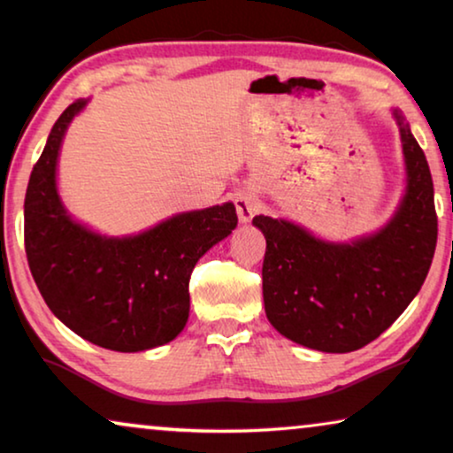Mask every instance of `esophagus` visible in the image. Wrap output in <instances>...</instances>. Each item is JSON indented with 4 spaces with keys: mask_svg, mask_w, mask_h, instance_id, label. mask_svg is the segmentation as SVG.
I'll list each match as a JSON object with an SVG mask.
<instances>
[{
    "mask_svg": "<svg viewBox=\"0 0 453 453\" xmlns=\"http://www.w3.org/2000/svg\"><path fill=\"white\" fill-rule=\"evenodd\" d=\"M234 208H237L239 219L243 220V222H247V220H251L253 214L257 212L259 200H257L256 196H251V194H239L237 197H234Z\"/></svg>",
    "mask_w": 453,
    "mask_h": 453,
    "instance_id": "esophagus-1",
    "label": "esophagus"
}]
</instances>
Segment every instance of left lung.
<instances>
[{
	"instance_id": "left-lung-1",
	"label": "left lung",
	"mask_w": 453,
	"mask_h": 453,
	"mask_svg": "<svg viewBox=\"0 0 453 453\" xmlns=\"http://www.w3.org/2000/svg\"><path fill=\"white\" fill-rule=\"evenodd\" d=\"M408 188L398 212L377 234L326 243L270 216L253 225L265 237L264 305L270 324L296 344L350 352L388 330L423 287L437 245L433 179L423 148L398 111Z\"/></svg>"
}]
</instances>
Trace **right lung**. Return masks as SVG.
<instances>
[{
	"instance_id": "1",
	"label": "right lung",
	"mask_w": 453,
	"mask_h": 453,
	"mask_svg": "<svg viewBox=\"0 0 453 453\" xmlns=\"http://www.w3.org/2000/svg\"><path fill=\"white\" fill-rule=\"evenodd\" d=\"M86 101L49 134L24 197V250L49 309L88 342L138 352L171 342L189 318L197 259L237 226L233 203L183 212L135 237L107 239L73 222L55 189L61 140Z\"/></svg>"
}]
</instances>
